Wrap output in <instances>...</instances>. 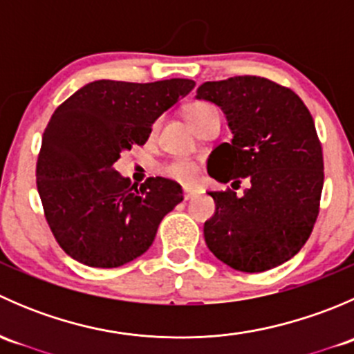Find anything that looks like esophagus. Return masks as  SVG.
Listing matches in <instances>:
<instances>
[{
	"instance_id": "esophagus-1",
	"label": "esophagus",
	"mask_w": 354,
	"mask_h": 354,
	"mask_svg": "<svg viewBox=\"0 0 354 354\" xmlns=\"http://www.w3.org/2000/svg\"><path fill=\"white\" fill-rule=\"evenodd\" d=\"M197 195V190H195L194 187H185L183 188V198L185 200H192Z\"/></svg>"
}]
</instances>
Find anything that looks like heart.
<instances>
[{"label":"heart","mask_w":354,"mask_h":354,"mask_svg":"<svg viewBox=\"0 0 354 354\" xmlns=\"http://www.w3.org/2000/svg\"><path fill=\"white\" fill-rule=\"evenodd\" d=\"M212 109V106L207 104V102H195V104L188 108V120H195L200 114ZM162 173L167 178H173V180L181 181V183H192L197 178L198 167L194 162H190V160H174V162H169L167 166L162 167Z\"/></svg>","instance_id":"obj_1"}]
</instances>
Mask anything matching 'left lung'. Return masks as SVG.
Here are the masks:
<instances>
[{
	"instance_id": "8db88e82",
	"label": "left lung",
	"mask_w": 354,
	"mask_h": 354,
	"mask_svg": "<svg viewBox=\"0 0 354 354\" xmlns=\"http://www.w3.org/2000/svg\"><path fill=\"white\" fill-rule=\"evenodd\" d=\"M197 99L226 114L233 140L209 156L210 176L233 190L210 192L216 212L203 224L210 252L241 272H263L301 250L319 216L322 145L308 108L291 91L262 77L205 82ZM245 177L249 188L236 196Z\"/></svg>"
}]
</instances>
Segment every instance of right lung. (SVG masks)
I'll return each instance as SVG.
<instances>
[{"label":"right lung","instance_id":"obj_1","mask_svg":"<svg viewBox=\"0 0 354 354\" xmlns=\"http://www.w3.org/2000/svg\"><path fill=\"white\" fill-rule=\"evenodd\" d=\"M194 87L188 78L95 80L55 111L42 135L35 176L46 221L71 259L113 269L147 252L183 190L160 176L138 188L114 162L133 144L144 145L152 123Z\"/></svg>","mask_w":354,"mask_h":354}]
</instances>
